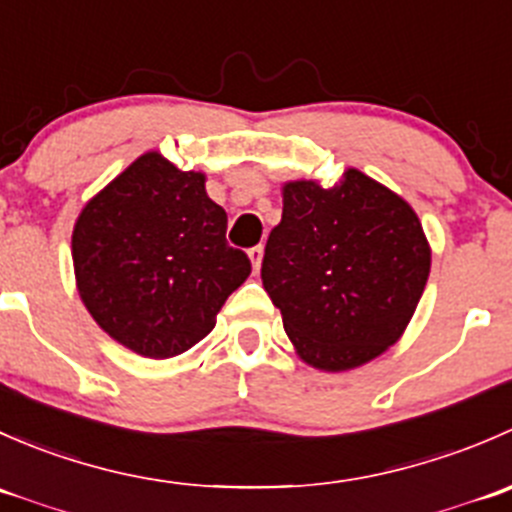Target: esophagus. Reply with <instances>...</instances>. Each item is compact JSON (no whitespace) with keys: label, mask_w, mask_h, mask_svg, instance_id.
Returning <instances> with one entry per match:
<instances>
[{"label":"esophagus","mask_w":512,"mask_h":512,"mask_svg":"<svg viewBox=\"0 0 512 512\" xmlns=\"http://www.w3.org/2000/svg\"><path fill=\"white\" fill-rule=\"evenodd\" d=\"M247 257H250V265H252V275H260V267H262V257H265V250H262V245L252 247L250 252H247Z\"/></svg>","instance_id":"1"}]
</instances>
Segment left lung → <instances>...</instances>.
<instances>
[{
  "label": "left lung",
  "mask_w": 512,
  "mask_h": 512,
  "mask_svg": "<svg viewBox=\"0 0 512 512\" xmlns=\"http://www.w3.org/2000/svg\"><path fill=\"white\" fill-rule=\"evenodd\" d=\"M428 272L431 245L416 210L379 180L347 168L332 188L282 185L262 285L304 364L337 374L394 347Z\"/></svg>",
  "instance_id": "left-lung-1"
}]
</instances>
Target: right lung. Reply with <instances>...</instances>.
Masks as SVG:
<instances>
[{"label": "right lung", "mask_w": 512, "mask_h": 512, "mask_svg": "<svg viewBox=\"0 0 512 512\" xmlns=\"http://www.w3.org/2000/svg\"><path fill=\"white\" fill-rule=\"evenodd\" d=\"M227 215L205 173L158 151L138 156L84 205L71 232L76 289L121 347L170 359L208 337L225 299L250 275L225 242Z\"/></svg>", "instance_id": "obj_1"}]
</instances>
